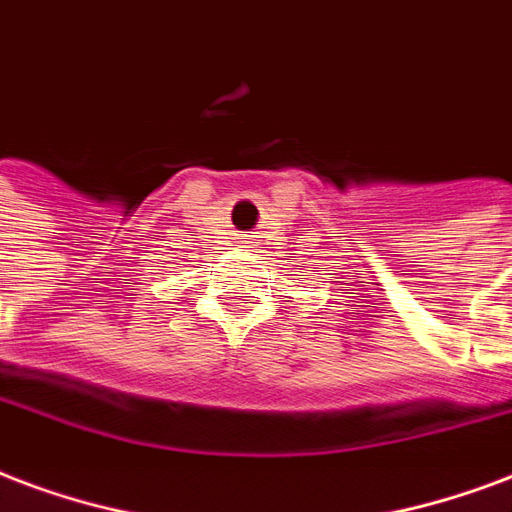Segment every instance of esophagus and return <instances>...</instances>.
<instances>
[{"label": "esophagus", "instance_id": "1", "mask_svg": "<svg viewBox=\"0 0 512 512\" xmlns=\"http://www.w3.org/2000/svg\"><path fill=\"white\" fill-rule=\"evenodd\" d=\"M242 240H248V237H242Z\"/></svg>", "mask_w": 512, "mask_h": 512}]
</instances>
